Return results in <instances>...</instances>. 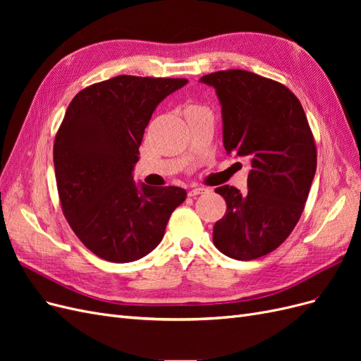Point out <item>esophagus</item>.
Listing matches in <instances>:
<instances>
[{"label":"esophagus","instance_id":"34e87169","mask_svg":"<svg viewBox=\"0 0 361 361\" xmlns=\"http://www.w3.org/2000/svg\"><path fill=\"white\" fill-rule=\"evenodd\" d=\"M206 191H207L206 188H202V187H195V188H192V190H190V191H188V195H190V197H194V195L204 194Z\"/></svg>","mask_w":361,"mask_h":361}]
</instances>
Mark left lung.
<instances>
[{
    "label": "left lung",
    "instance_id": "obj_1",
    "mask_svg": "<svg viewBox=\"0 0 361 361\" xmlns=\"http://www.w3.org/2000/svg\"><path fill=\"white\" fill-rule=\"evenodd\" d=\"M221 105L227 155L251 164L245 192L215 188L227 211L214 226L223 255L251 260L276 250L297 226L316 173V147L302 106L285 85L248 71L200 78Z\"/></svg>",
    "mask_w": 361,
    "mask_h": 361
}]
</instances>
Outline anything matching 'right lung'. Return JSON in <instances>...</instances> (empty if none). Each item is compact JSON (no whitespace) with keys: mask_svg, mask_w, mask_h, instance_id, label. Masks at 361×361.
Masks as SVG:
<instances>
[{"mask_svg":"<svg viewBox=\"0 0 361 361\" xmlns=\"http://www.w3.org/2000/svg\"><path fill=\"white\" fill-rule=\"evenodd\" d=\"M187 82L120 75L87 87L69 104L54 169L63 214L96 256L116 264L145 257L187 197L183 188L147 187L133 176L152 114Z\"/></svg>","mask_w":361,"mask_h":361,"instance_id":"add662e5","label":"right lung"}]
</instances>
